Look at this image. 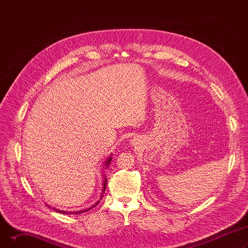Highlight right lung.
I'll return each mask as SVG.
<instances>
[{
	"instance_id": "add662e5",
	"label": "right lung",
	"mask_w": 248,
	"mask_h": 248,
	"mask_svg": "<svg viewBox=\"0 0 248 248\" xmlns=\"http://www.w3.org/2000/svg\"><path fill=\"white\" fill-rule=\"evenodd\" d=\"M110 162H111V155L110 157L108 159V161H107V163H106V165L107 166H108L109 164H110ZM107 182H108V179L106 178L104 179V181H103V187H102V193H104V191H106V188H107ZM102 196L103 195H101L100 196V200L102 199ZM99 203V201L98 202H96L94 205H93L91 206L90 208H87V209H85V210H81V211H75V212H67V211H61V210H58V209H55V208H53V209L55 210V211H57V212H59V213H62V214H80V213H83V212H86V211H88V210H90V209H93V207H95L97 204Z\"/></svg>"
}]
</instances>
